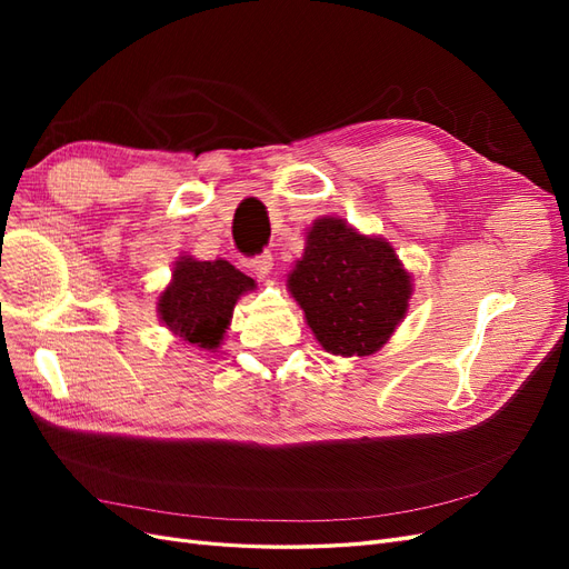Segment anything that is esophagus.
Wrapping results in <instances>:
<instances>
[{"label":"esophagus","mask_w":569,"mask_h":569,"mask_svg":"<svg viewBox=\"0 0 569 569\" xmlns=\"http://www.w3.org/2000/svg\"><path fill=\"white\" fill-rule=\"evenodd\" d=\"M272 256L270 253H261V256H256V258H251V268H253V272L256 274H261V278H268V274L272 272Z\"/></svg>","instance_id":"esophagus-1"}]
</instances>
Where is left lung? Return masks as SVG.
Listing matches in <instances>:
<instances>
[{"mask_svg":"<svg viewBox=\"0 0 569 569\" xmlns=\"http://www.w3.org/2000/svg\"><path fill=\"white\" fill-rule=\"evenodd\" d=\"M287 291L327 353L370 356L403 322L412 274L385 237L322 216L306 230L303 256L287 274Z\"/></svg>","mask_w":569,"mask_h":569,"instance_id":"1","label":"left lung"}]
</instances>
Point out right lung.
Instances as JSON below:
<instances>
[{"label": "right lung", "mask_w": 569, "mask_h": 569, "mask_svg": "<svg viewBox=\"0 0 569 569\" xmlns=\"http://www.w3.org/2000/svg\"><path fill=\"white\" fill-rule=\"evenodd\" d=\"M256 289V280L232 263L199 261L182 253L173 263L170 282L159 291L157 313L168 332L189 347L216 351L230 330L239 297Z\"/></svg>", "instance_id": "obj_1"}]
</instances>
